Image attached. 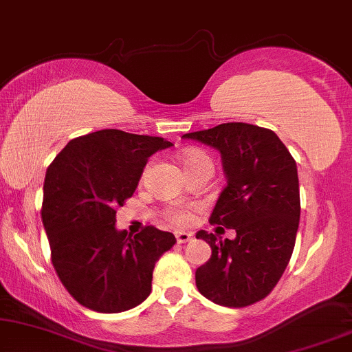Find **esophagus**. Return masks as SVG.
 Instances as JSON below:
<instances>
[{
	"label": "esophagus",
	"mask_w": 352,
	"mask_h": 352,
	"mask_svg": "<svg viewBox=\"0 0 352 352\" xmlns=\"http://www.w3.org/2000/svg\"><path fill=\"white\" fill-rule=\"evenodd\" d=\"M192 240V234L189 232H176V242L177 243H187Z\"/></svg>",
	"instance_id": "obj_1"
}]
</instances>
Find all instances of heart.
Here are the masks:
<instances>
[{"label": "heart", "instance_id": "heart-1", "mask_svg": "<svg viewBox=\"0 0 352 352\" xmlns=\"http://www.w3.org/2000/svg\"><path fill=\"white\" fill-rule=\"evenodd\" d=\"M208 158L201 152H190L186 157V168H190L194 165H199L201 162H206ZM168 219L176 226H186L190 221V213L186 210H170L168 211Z\"/></svg>", "mask_w": 352, "mask_h": 352}]
</instances>
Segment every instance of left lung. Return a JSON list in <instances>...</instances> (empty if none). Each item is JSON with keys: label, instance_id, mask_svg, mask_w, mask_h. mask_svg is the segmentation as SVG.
Here are the masks:
<instances>
[{"label": "left lung", "instance_id": "1", "mask_svg": "<svg viewBox=\"0 0 352 352\" xmlns=\"http://www.w3.org/2000/svg\"><path fill=\"white\" fill-rule=\"evenodd\" d=\"M182 138L219 151L228 186L210 223L237 234L219 240L197 232L211 247V258L195 271L197 288L221 306L261 301L280 280L295 248L301 210L295 158L276 133L250 123H223Z\"/></svg>", "mask_w": 352, "mask_h": 352}]
</instances>
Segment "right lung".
Here are the masks:
<instances>
[{"mask_svg":"<svg viewBox=\"0 0 352 352\" xmlns=\"http://www.w3.org/2000/svg\"><path fill=\"white\" fill-rule=\"evenodd\" d=\"M171 146L100 129L72 139L47 166L41 219L52 266L81 306L112 314L151 295L155 263L176 239L153 226L134 237L117 230V206L134 194L148 157Z\"/></svg>","mask_w":352,"mask_h":352,"instance_id":"right-lung-1","label":"right lung"}]
</instances>
